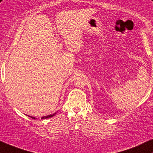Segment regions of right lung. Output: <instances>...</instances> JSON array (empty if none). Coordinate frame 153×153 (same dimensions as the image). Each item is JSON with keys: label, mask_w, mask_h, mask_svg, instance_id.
<instances>
[{"label": "right lung", "mask_w": 153, "mask_h": 153, "mask_svg": "<svg viewBox=\"0 0 153 153\" xmlns=\"http://www.w3.org/2000/svg\"><path fill=\"white\" fill-rule=\"evenodd\" d=\"M55 114H56V112H55V113H53V114H52V115H47V116H43V117H41V119H45V118H48V117H53V115H55ZM32 117V118H33V119H36V117Z\"/></svg>", "instance_id": "1"}]
</instances>
